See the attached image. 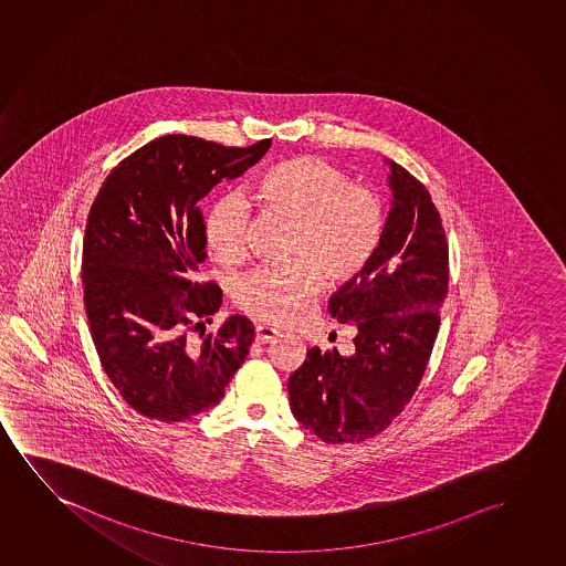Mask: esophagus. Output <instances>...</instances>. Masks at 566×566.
Segmentation results:
<instances>
[{"label": "esophagus", "instance_id": "34e87169", "mask_svg": "<svg viewBox=\"0 0 566 566\" xmlns=\"http://www.w3.org/2000/svg\"><path fill=\"white\" fill-rule=\"evenodd\" d=\"M255 336L256 342H261V344H266V342H272L274 338H279L280 333L271 325H256L255 326Z\"/></svg>", "mask_w": 566, "mask_h": 566}]
</instances>
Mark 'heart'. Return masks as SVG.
Segmentation results:
<instances>
[{
	"mask_svg": "<svg viewBox=\"0 0 566 566\" xmlns=\"http://www.w3.org/2000/svg\"><path fill=\"white\" fill-rule=\"evenodd\" d=\"M256 197L266 209L294 222L287 240L292 261L261 266L241 279L235 303L269 323L302 317L326 284L356 279L379 249L385 207L371 189L352 184L348 174L317 156H297L272 166L259 179ZM249 209L226 195L207 218V240L220 263H238L248 248Z\"/></svg>",
	"mask_w": 566,
	"mask_h": 566,
	"instance_id": "obj_1",
	"label": "heart"
}]
</instances>
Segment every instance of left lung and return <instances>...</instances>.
Wrapping results in <instances>:
<instances>
[{"mask_svg": "<svg viewBox=\"0 0 566 566\" xmlns=\"http://www.w3.org/2000/svg\"><path fill=\"white\" fill-rule=\"evenodd\" d=\"M385 233L369 264L331 297L328 313L356 328L354 352L307 349L287 392L294 418L331 444L387 429L426 373L449 292V243L426 186L395 160Z\"/></svg>", "mask_w": 566, "mask_h": 566, "instance_id": "left-lung-1", "label": "left lung"}]
</instances>
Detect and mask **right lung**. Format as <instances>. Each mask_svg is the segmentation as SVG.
Here are the masks:
<instances>
[{
    "label": "right lung",
    "instance_id": "obj_1",
    "mask_svg": "<svg viewBox=\"0 0 566 566\" xmlns=\"http://www.w3.org/2000/svg\"><path fill=\"white\" fill-rule=\"evenodd\" d=\"M269 148L271 139L238 148L158 137L117 164L94 199L81 276L86 317L104 371L140 416L176 423L209 410L248 357V317L205 333L222 290L193 279L207 259L199 202Z\"/></svg>",
    "mask_w": 566,
    "mask_h": 566
}]
</instances>
